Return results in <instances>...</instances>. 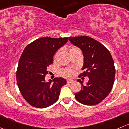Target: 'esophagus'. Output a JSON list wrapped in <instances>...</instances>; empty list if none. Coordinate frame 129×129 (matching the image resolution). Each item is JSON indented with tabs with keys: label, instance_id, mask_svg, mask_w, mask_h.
<instances>
[{
	"label": "esophagus",
	"instance_id": "1",
	"mask_svg": "<svg viewBox=\"0 0 129 129\" xmlns=\"http://www.w3.org/2000/svg\"><path fill=\"white\" fill-rule=\"evenodd\" d=\"M73 80H71V79H68V80H67V83H69H69H72V82H73Z\"/></svg>",
	"mask_w": 129,
	"mask_h": 129
}]
</instances>
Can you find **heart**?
<instances>
[{
  "label": "heart",
  "mask_w": 129,
  "mask_h": 129,
  "mask_svg": "<svg viewBox=\"0 0 129 129\" xmlns=\"http://www.w3.org/2000/svg\"><path fill=\"white\" fill-rule=\"evenodd\" d=\"M77 50H79L78 48H75V47H72V48L70 49L69 52L71 53V52H74V51ZM58 52H57V53H56L55 57L57 55V54H58ZM74 72L73 70H72V69H66V70H63V71H62V74H63V76H65V77H72V76L74 75Z\"/></svg>",
  "instance_id": "obj_1"
}]
</instances>
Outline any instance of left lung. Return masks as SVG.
I'll return each mask as SVG.
<instances>
[{"label":"left lung","mask_w":129,"mask_h":129,"mask_svg":"<svg viewBox=\"0 0 129 129\" xmlns=\"http://www.w3.org/2000/svg\"><path fill=\"white\" fill-rule=\"evenodd\" d=\"M69 40L82 51L84 71L81 76L89 78L86 85L77 79L82 88L75 93V98L86 105L98 104L109 94L114 83L115 69L112 55L102 43L91 37H69Z\"/></svg>","instance_id":"obj_1"}]
</instances>
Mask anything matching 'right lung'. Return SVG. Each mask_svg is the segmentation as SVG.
<instances>
[{"label": "right lung", "mask_w": 129, "mask_h": 129, "mask_svg": "<svg viewBox=\"0 0 129 129\" xmlns=\"http://www.w3.org/2000/svg\"><path fill=\"white\" fill-rule=\"evenodd\" d=\"M69 38L43 37L36 40L24 50L18 63L16 79L21 93L26 102L36 108L50 107L58 99L66 79L55 77L46 82L47 68L53 63L55 52Z\"/></svg>", "instance_id": "obj_1"}]
</instances>
